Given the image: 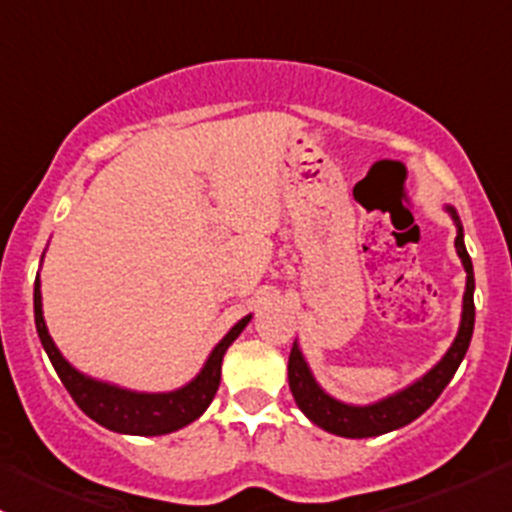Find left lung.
I'll list each match as a JSON object with an SVG mask.
<instances>
[{
  "label": "left lung",
  "instance_id": "obj_1",
  "mask_svg": "<svg viewBox=\"0 0 512 512\" xmlns=\"http://www.w3.org/2000/svg\"><path fill=\"white\" fill-rule=\"evenodd\" d=\"M443 210L451 215L453 225H456V252L461 257L463 270H466V292H463L461 324H458L456 339L451 342L448 352L426 374L406 384L404 389L394 391V394L384 396L379 401H371V404H347V401H339L337 396L324 391L314 371L309 369L302 347L294 339L287 364L289 389H292L299 411L309 421L317 423L322 431L342 438H371L396 431V428H404L406 423L416 421L423 411L431 409L433 401L441 396V391L446 389L448 381L453 379L456 369L461 366L463 356L468 352V344H471L473 324H476V304H473L476 280H473V262L468 257L466 242H463L461 218H458L453 205H443Z\"/></svg>",
  "mask_w": 512,
  "mask_h": 512
}]
</instances>
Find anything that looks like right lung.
I'll use <instances>...</instances> for the list:
<instances>
[{"mask_svg":"<svg viewBox=\"0 0 512 512\" xmlns=\"http://www.w3.org/2000/svg\"><path fill=\"white\" fill-rule=\"evenodd\" d=\"M41 262H44V255H41ZM250 319L252 314H247L240 322L232 324L230 332L208 354L203 369L188 384L178 386L173 391H136L84 374L59 352V347L51 339L49 327H46L39 275H36L34 282L36 334H39L41 347H44L46 356H49L56 374H59L61 384L66 386L71 399L76 401V406L86 416L94 418L108 431L126 433V436H163V433L178 431V428H185L195 418L203 416L220 386V369H223L227 347L240 337L242 329L250 324Z\"/></svg>","mask_w":512,"mask_h":512,"instance_id":"1","label":"right lung"}]
</instances>
